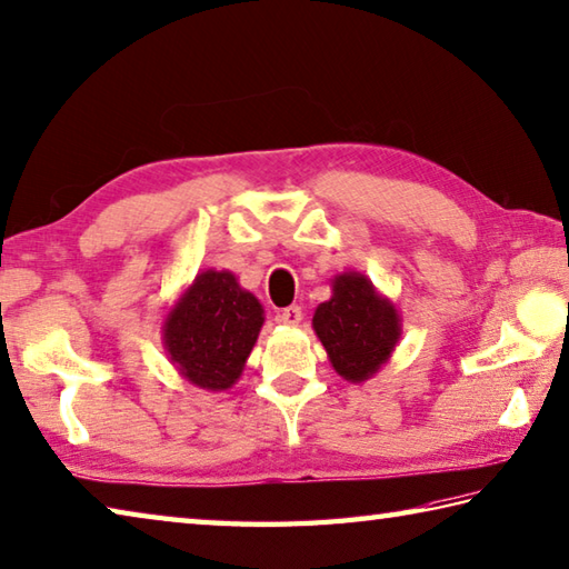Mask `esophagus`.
Masks as SVG:
<instances>
[{"mask_svg":"<svg viewBox=\"0 0 569 569\" xmlns=\"http://www.w3.org/2000/svg\"><path fill=\"white\" fill-rule=\"evenodd\" d=\"M276 318L286 326H298L303 318V311H301V306H288V308H283V311H278Z\"/></svg>","mask_w":569,"mask_h":569,"instance_id":"1","label":"esophagus"}]
</instances>
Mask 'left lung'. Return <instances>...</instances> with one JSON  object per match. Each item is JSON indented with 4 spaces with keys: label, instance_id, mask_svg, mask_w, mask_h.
Returning <instances> with one entry per match:
<instances>
[{
    "label": "left lung",
    "instance_id": "obj_1",
    "mask_svg": "<svg viewBox=\"0 0 569 569\" xmlns=\"http://www.w3.org/2000/svg\"><path fill=\"white\" fill-rule=\"evenodd\" d=\"M313 330L340 378L363 383L388 358L400 338V316L363 273L333 278V296L313 313Z\"/></svg>",
    "mask_w": 569,
    "mask_h": 569
}]
</instances>
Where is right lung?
Wrapping results in <instances>:
<instances>
[{"instance_id": "1", "label": "right lung", "mask_w": 569, "mask_h": 569, "mask_svg": "<svg viewBox=\"0 0 569 569\" xmlns=\"http://www.w3.org/2000/svg\"><path fill=\"white\" fill-rule=\"evenodd\" d=\"M263 306L231 271H201L163 320V346L191 386L229 390L241 378Z\"/></svg>"}]
</instances>
